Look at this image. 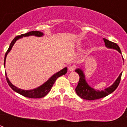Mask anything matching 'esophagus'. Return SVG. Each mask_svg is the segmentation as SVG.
<instances>
[{
	"label": "esophagus",
	"mask_w": 127,
	"mask_h": 127,
	"mask_svg": "<svg viewBox=\"0 0 127 127\" xmlns=\"http://www.w3.org/2000/svg\"><path fill=\"white\" fill-rule=\"evenodd\" d=\"M75 69H76V67L74 65H72L69 67V70L70 72H72L75 70Z\"/></svg>",
	"instance_id": "1"
}]
</instances>
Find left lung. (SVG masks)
Instances as JSON below:
<instances>
[{
	"label": "left lung",
	"mask_w": 127,
	"mask_h": 127,
	"mask_svg": "<svg viewBox=\"0 0 127 127\" xmlns=\"http://www.w3.org/2000/svg\"><path fill=\"white\" fill-rule=\"evenodd\" d=\"M104 41L105 42V46L107 47V48L114 49V50H117L119 53H122L120 48V47L118 46L117 44L111 42V41H109V40L106 39H104ZM75 71L79 76V82H78L77 86H76V89H75L76 94L81 98H83V99L85 100H93L103 98V97H106L108 95L113 93L118 86L120 82L122 74V72H121L120 76H118V77L116 79V80L114 81V83L111 86L104 89V90L99 91L92 88L90 86L88 85L86 79H85V74H84L83 70H81V69H76Z\"/></svg>",
	"instance_id": "1"
}]
</instances>
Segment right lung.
Segmentation results:
<instances>
[{"mask_svg": "<svg viewBox=\"0 0 127 127\" xmlns=\"http://www.w3.org/2000/svg\"><path fill=\"white\" fill-rule=\"evenodd\" d=\"M30 35H35V36L37 37H42L44 35V33L41 32H39V31H32V32H27V33H24V34H22L20 35H18L17 37H16L13 41H12V42H11L8 50H7V51H6V53H5V57H4V66H5V59H6L7 55V54L9 53V52L11 51V50L12 49V48H13V45H14V44L16 42V41H17V40H18L19 39H20V38L23 37H28L30 36ZM67 67H65L64 69H62L61 70H60L59 72H57L56 74L53 75L50 79H48L46 82H45L43 85L39 86L37 88H35V89L30 90H24L17 88L16 86L13 85V84L10 82V81L8 79V77H7V74L5 72V74L7 83H8V85H9L10 87H11L14 92L18 93L19 94L23 95L24 97H28V98H42V97H44V96H46V95L49 93V92L51 90L53 85L55 83V82L57 80V78H58V77H60V76L65 75L67 73Z\"/></svg>", "mask_w": 127, "mask_h": 127, "instance_id": "right-lung-1", "label": "right lung"}]
</instances>
